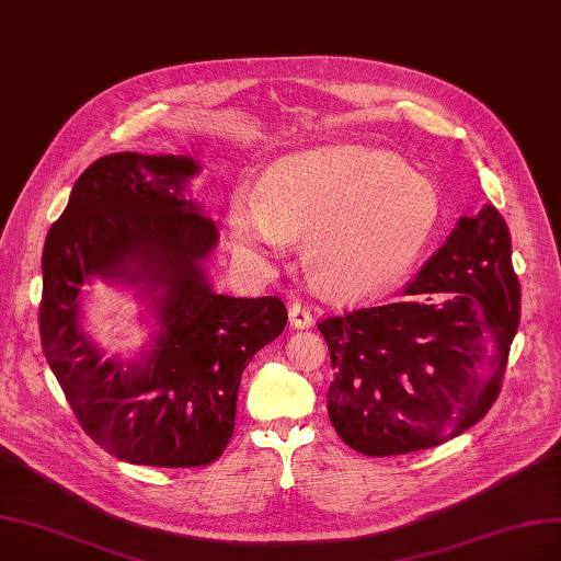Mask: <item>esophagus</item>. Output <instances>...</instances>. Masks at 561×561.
I'll list each match as a JSON object with an SVG mask.
<instances>
[{"mask_svg": "<svg viewBox=\"0 0 561 561\" xmlns=\"http://www.w3.org/2000/svg\"><path fill=\"white\" fill-rule=\"evenodd\" d=\"M288 319H291L294 328H309V325L314 323L312 312H309V309L302 302H298V300L291 307H288Z\"/></svg>", "mask_w": 561, "mask_h": 561, "instance_id": "1", "label": "esophagus"}]
</instances>
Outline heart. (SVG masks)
I'll use <instances>...</instances> for the list:
<instances>
[{"mask_svg": "<svg viewBox=\"0 0 561 561\" xmlns=\"http://www.w3.org/2000/svg\"><path fill=\"white\" fill-rule=\"evenodd\" d=\"M442 217L432 180L390 152L360 145L288 154L270 165L261 190H240L231 231L254 254L279 256L305 237V265L323 288L360 296L400 277Z\"/></svg>", "mask_w": 561, "mask_h": 561, "instance_id": "heart-1", "label": "heart"}]
</instances>
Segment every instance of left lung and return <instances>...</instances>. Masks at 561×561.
<instances>
[{"label":"left lung","instance_id":"8db88e82","mask_svg":"<svg viewBox=\"0 0 561 561\" xmlns=\"http://www.w3.org/2000/svg\"><path fill=\"white\" fill-rule=\"evenodd\" d=\"M517 323L511 233L485 205L458 221L402 300L317 323L335 369L330 423L375 458L458 437L500 398Z\"/></svg>","mask_w":561,"mask_h":561}]
</instances>
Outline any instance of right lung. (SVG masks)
<instances>
[{"label":"right lung","mask_w":561,"mask_h":561,"mask_svg":"<svg viewBox=\"0 0 561 561\" xmlns=\"http://www.w3.org/2000/svg\"><path fill=\"white\" fill-rule=\"evenodd\" d=\"M196 173L190 157L96 159L76 180L41 259L46 360L88 437L131 465L215 462L233 437L244 367L288 319L277 296L213 291L203 261L219 231L184 192ZM90 276L140 283L151 298L162 328L142 362H103L81 333L79 286Z\"/></svg>","instance_id":"1"}]
</instances>
